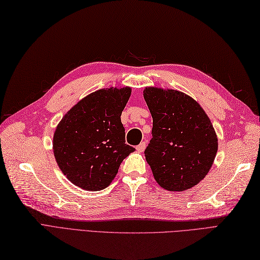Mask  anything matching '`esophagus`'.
<instances>
[{"mask_svg":"<svg viewBox=\"0 0 260 260\" xmlns=\"http://www.w3.org/2000/svg\"><path fill=\"white\" fill-rule=\"evenodd\" d=\"M145 148H146V143H145V142H142L141 144L136 146V149H137V151H139V152H143V151L145 150Z\"/></svg>","mask_w":260,"mask_h":260,"instance_id":"obj_1","label":"esophagus"}]
</instances>
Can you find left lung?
Instances as JSON below:
<instances>
[{
    "mask_svg": "<svg viewBox=\"0 0 260 260\" xmlns=\"http://www.w3.org/2000/svg\"><path fill=\"white\" fill-rule=\"evenodd\" d=\"M144 98L152 116L145 157L156 181L168 191L194 187L208 175L217 152L210 118L182 92L146 88Z\"/></svg>",
    "mask_w": 260,
    "mask_h": 260,
    "instance_id": "1",
    "label": "left lung"
}]
</instances>
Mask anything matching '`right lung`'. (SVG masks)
Returning <instances> with one entry per match:
<instances>
[{
    "instance_id": "add662e5",
    "label": "right lung",
    "mask_w": 260,
    "mask_h": 260,
    "mask_svg": "<svg viewBox=\"0 0 260 260\" xmlns=\"http://www.w3.org/2000/svg\"><path fill=\"white\" fill-rule=\"evenodd\" d=\"M131 88L102 89L67 113L54 135V154L62 174L81 189L109 187L119 165L135 148L125 144L122 111Z\"/></svg>"
}]
</instances>
